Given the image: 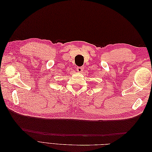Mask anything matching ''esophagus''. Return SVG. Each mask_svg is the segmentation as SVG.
Returning a JSON list of instances; mask_svg holds the SVG:
<instances>
[{"instance_id": "1", "label": "esophagus", "mask_w": 152, "mask_h": 152, "mask_svg": "<svg viewBox=\"0 0 152 152\" xmlns=\"http://www.w3.org/2000/svg\"><path fill=\"white\" fill-rule=\"evenodd\" d=\"M84 70V67L82 66H77V71L79 72H82Z\"/></svg>"}]
</instances>
